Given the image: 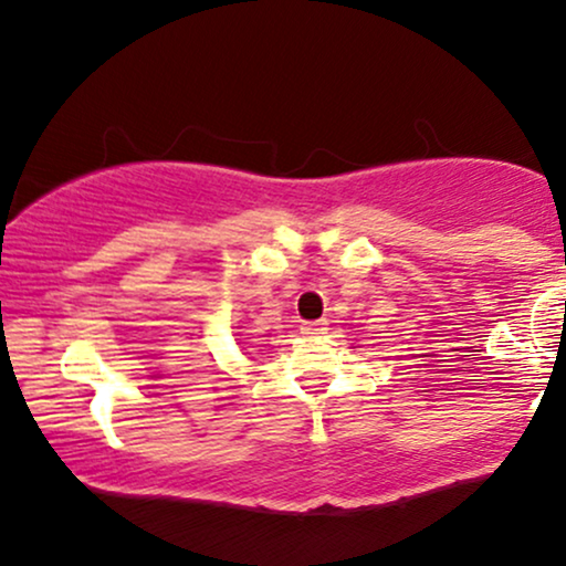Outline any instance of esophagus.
<instances>
[{
	"label": "esophagus",
	"instance_id": "1",
	"mask_svg": "<svg viewBox=\"0 0 566 566\" xmlns=\"http://www.w3.org/2000/svg\"><path fill=\"white\" fill-rule=\"evenodd\" d=\"M301 333L305 337H319V335L327 333V322H305L301 327Z\"/></svg>",
	"mask_w": 566,
	"mask_h": 566
}]
</instances>
